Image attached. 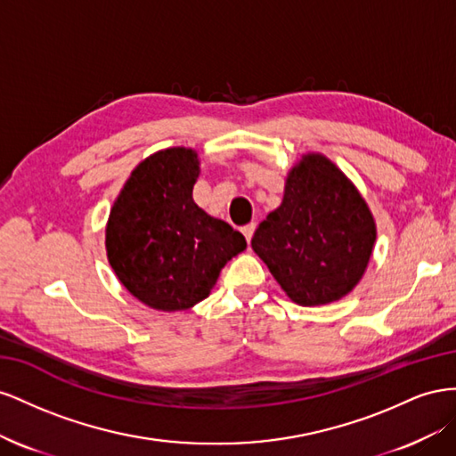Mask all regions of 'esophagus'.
<instances>
[{
    "label": "esophagus",
    "mask_w": 456,
    "mask_h": 456,
    "mask_svg": "<svg viewBox=\"0 0 456 456\" xmlns=\"http://www.w3.org/2000/svg\"><path fill=\"white\" fill-rule=\"evenodd\" d=\"M254 231H256V224L252 221V224H248V225H244L242 227V235L246 237V240H252V237H254Z\"/></svg>",
    "instance_id": "1"
}]
</instances>
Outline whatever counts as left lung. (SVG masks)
Segmentation results:
<instances>
[{
  "label": "left lung",
  "instance_id": "1",
  "mask_svg": "<svg viewBox=\"0 0 456 456\" xmlns=\"http://www.w3.org/2000/svg\"><path fill=\"white\" fill-rule=\"evenodd\" d=\"M376 240L374 217L327 156H302L284 197L254 232L252 248L292 302L322 305L355 289Z\"/></svg>",
  "mask_w": 456,
  "mask_h": 456
}]
</instances>
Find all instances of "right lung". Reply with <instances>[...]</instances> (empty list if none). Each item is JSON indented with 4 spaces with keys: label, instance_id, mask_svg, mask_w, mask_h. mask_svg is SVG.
<instances>
[{
    "label": "right lung",
    "instance_id": "obj_1",
    "mask_svg": "<svg viewBox=\"0 0 456 456\" xmlns=\"http://www.w3.org/2000/svg\"><path fill=\"white\" fill-rule=\"evenodd\" d=\"M199 174L192 149L154 152L132 172L110 210L109 264L126 290L152 309L197 305L246 248L239 231L194 204Z\"/></svg>",
    "mask_w": 456,
    "mask_h": 456
}]
</instances>
